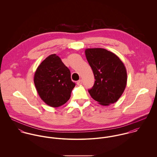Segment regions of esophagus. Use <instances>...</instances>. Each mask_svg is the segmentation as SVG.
Here are the masks:
<instances>
[{"mask_svg": "<svg viewBox=\"0 0 157 157\" xmlns=\"http://www.w3.org/2000/svg\"><path fill=\"white\" fill-rule=\"evenodd\" d=\"M77 85H81L82 84V80H78L77 82Z\"/></svg>", "mask_w": 157, "mask_h": 157, "instance_id": "esophagus-1", "label": "esophagus"}]
</instances>
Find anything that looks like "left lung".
I'll return each mask as SVG.
<instances>
[{"mask_svg":"<svg viewBox=\"0 0 157 157\" xmlns=\"http://www.w3.org/2000/svg\"><path fill=\"white\" fill-rule=\"evenodd\" d=\"M86 59L92 68L95 83L88 90L91 97L100 105L108 106L121 96L127 83V72L122 61L103 48H88Z\"/></svg>","mask_w":157,"mask_h":157,"instance_id":"8db88e82","label":"left lung"}]
</instances>
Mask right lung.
<instances>
[{
	"label": "right lung",
	"mask_w": 157,
	"mask_h": 157,
	"mask_svg": "<svg viewBox=\"0 0 157 157\" xmlns=\"http://www.w3.org/2000/svg\"><path fill=\"white\" fill-rule=\"evenodd\" d=\"M34 82L41 99L54 108L67 102L75 86L69 69L55 54L47 57L37 68Z\"/></svg>",
	"instance_id": "obj_1"
}]
</instances>
